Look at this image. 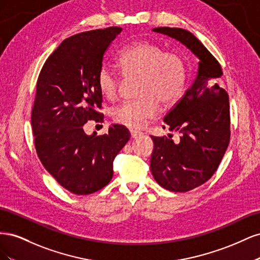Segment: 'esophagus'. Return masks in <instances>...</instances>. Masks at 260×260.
<instances>
[{"label": "esophagus", "instance_id": "esophagus-1", "mask_svg": "<svg viewBox=\"0 0 260 260\" xmlns=\"http://www.w3.org/2000/svg\"><path fill=\"white\" fill-rule=\"evenodd\" d=\"M130 135H131V138H138L139 136H141L142 135V132H140V131H138V130H135V129H131L130 130Z\"/></svg>", "mask_w": 260, "mask_h": 260}]
</instances>
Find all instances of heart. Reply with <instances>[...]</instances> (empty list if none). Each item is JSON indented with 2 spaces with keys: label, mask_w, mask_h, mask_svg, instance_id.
<instances>
[{
  "label": "heart",
  "mask_w": 260,
  "mask_h": 260,
  "mask_svg": "<svg viewBox=\"0 0 260 260\" xmlns=\"http://www.w3.org/2000/svg\"><path fill=\"white\" fill-rule=\"evenodd\" d=\"M125 78H141L138 96L117 106L113 120L129 128H141L159 112V102L170 105L183 92L186 67L178 54L165 51L161 46L140 41L124 48L116 60ZM98 86L106 100L118 98L120 80L114 70L104 65L98 74Z\"/></svg>",
  "instance_id": "1"
}]
</instances>
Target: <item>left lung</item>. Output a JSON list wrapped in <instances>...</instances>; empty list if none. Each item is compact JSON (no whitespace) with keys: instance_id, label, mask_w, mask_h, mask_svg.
Segmentation results:
<instances>
[{"instance_id":"obj_1","label":"left lung","mask_w":260,"mask_h":260,"mask_svg":"<svg viewBox=\"0 0 260 260\" xmlns=\"http://www.w3.org/2000/svg\"><path fill=\"white\" fill-rule=\"evenodd\" d=\"M153 31L176 39L200 60L193 83L164 118L170 131L180 133V141L151 136V171L156 182L168 191L187 192L211 178L229 145V96L217 83L221 66L190 31L169 27Z\"/></svg>"}]
</instances>
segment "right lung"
I'll list each match as a JSON object with an SVG mask.
<instances>
[{
	"mask_svg": "<svg viewBox=\"0 0 260 260\" xmlns=\"http://www.w3.org/2000/svg\"><path fill=\"white\" fill-rule=\"evenodd\" d=\"M109 27L67 38L46 59L37 82L31 113L37 154L49 174L77 195L96 192L113 178V161L130 139L122 124L88 136L83 125L103 122L98 74L112 41L121 32Z\"/></svg>",
	"mask_w": 260,
	"mask_h": 260,
	"instance_id": "obj_1",
	"label": "right lung"
}]
</instances>
